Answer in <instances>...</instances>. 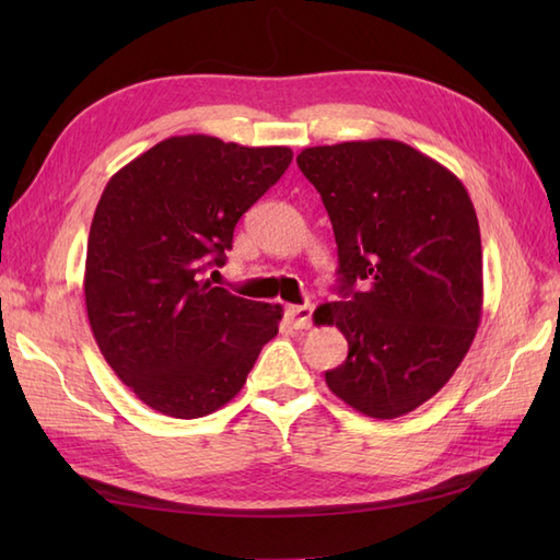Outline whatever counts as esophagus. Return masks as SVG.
Wrapping results in <instances>:
<instances>
[{"mask_svg": "<svg viewBox=\"0 0 560 560\" xmlns=\"http://www.w3.org/2000/svg\"><path fill=\"white\" fill-rule=\"evenodd\" d=\"M287 319L295 329H307L313 319V305H289L287 307Z\"/></svg>", "mask_w": 560, "mask_h": 560, "instance_id": "obj_1", "label": "esophagus"}]
</instances>
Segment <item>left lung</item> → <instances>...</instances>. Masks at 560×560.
<instances>
[{"mask_svg":"<svg viewBox=\"0 0 560 560\" xmlns=\"http://www.w3.org/2000/svg\"><path fill=\"white\" fill-rule=\"evenodd\" d=\"M295 161L323 197L339 255L343 301L315 311L349 341L327 387L355 411L397 419L447 383L477 337V211L455 173L404 141L313 147Z\"/></svg>","mask_w":560,"mask_h":560,"instance_id":"1","label":"left lung"}]
</instances>
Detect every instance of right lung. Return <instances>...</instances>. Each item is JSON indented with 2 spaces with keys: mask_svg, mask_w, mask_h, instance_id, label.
<instances>
[{
  "mask_svg": "<svg viewBox=\"0 0 560 560\" xmlns=\"http://www.w3.org/2000/svg\"><path fill=\"white\" fill-rule=\"evenodd\" d=\"M289 147L185 135L159 141L105 185L93 213L83 295L115 375L173 419H199L243 389L281 305L207 279L235 223L289 168Z\"/></svg>",
  "mask_w": 560,
  "mask_h": 560,
  "instance_id": "obj_1",
  "label": "right lung"
}]
</instances>
